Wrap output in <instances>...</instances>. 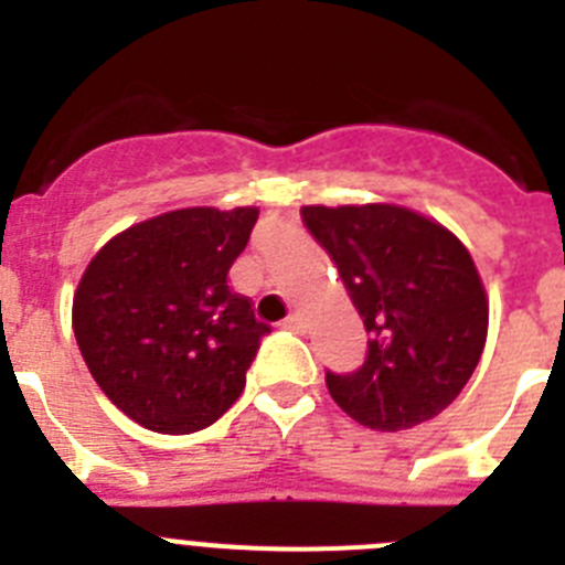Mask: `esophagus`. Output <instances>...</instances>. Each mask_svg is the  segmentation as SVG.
<instances>
[{
	"mask_svg": "<svg viewBox=\"0 0 565 565\" xmlns=\"http://www.w3.org/2000/svg\"><path fill=\"white\" fill-rule=\"evenodd\" d=\"M282 328H288V331H302V313H291V317L286 319V322H282Z\"/></svg>",
	"mask_w": 565,
	"mask_h": 565,
	"instance_id": "esophagus-1",
	"label": "esophagus"
}]
</instances>
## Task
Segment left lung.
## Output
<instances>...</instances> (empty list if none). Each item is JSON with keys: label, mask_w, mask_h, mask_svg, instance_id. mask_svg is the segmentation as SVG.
Here are the masks:
<instances>
[{"label": "left lung", "mask_w": 565, "mask_h": 565, "mask_svg": "<svg viewBox=\"0 0 565 565\" xmlns=\"http://www.w3.org/2000/svg\"><path fill=\"white\" fill-rule=\"evenodd\" d=\"M302 221L371 333L356 373H326L333 402L382 433L436 418L463 391L487 342L489 299L467 246L396 203L302 206Z\"/></svg>", "instance_id": "8db88e82"}]
</instances>
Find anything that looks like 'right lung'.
<instances>
[{
    "label": "right lung",
    "mask_w": 565,
    "mask_h": 565,
    "mask_svg": "<svg viewBox=\"0 0 565 565\" xmlns=\"http://www.w3.org/2000/svg\"><path fill=\"white\" fill-rule=\"evenodd\" d=\"M259 209L192 206L135 223L89 259L73 333L104 396L152 433L186 436L239 398L271 328L228 268Z\"/></svg>",
    "instance_id": "1"
}]
</instances>
